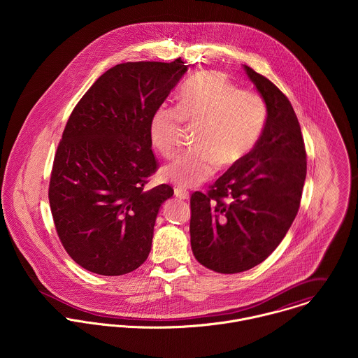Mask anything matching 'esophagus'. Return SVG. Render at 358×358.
I'll use <instances>...</instances> for the list:
<instances>
[{
  "label": "esophagus",
  "mask_w": 358,
  "mask_h": 358,
  "mask_svg": "<svg viewBox=\"0 0 358 358\" xmlns=\"http://www.w3.org/2000/svg\"><path fill=\"white\" fill-rule=\"evenodd\" d=\"M175 196L179 200H189V192H186L183 189H175Z\"/></svg>",
  "instance_id": "esophagus-1"
}]
</instances>
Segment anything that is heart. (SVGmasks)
I'll return each instance as SVG.
<instances>
[{"label": "heart", "instance_id": "obj_1", "mask_svg": "<svg viewBox=\"0 0 358 358\" xmlns=\"http://www.w3.org/2000/svg\"><path fill=\"white\" fill-rule=\"evenodd\" d=\"M185 122L199 128L194 150L180 154L161 171L162 180L178 187L204 183L217 169L243 161L255 148L266 122L263 98L237 88L219 71H201L180 91L179 104L162 103L150 120V136L165 157L176 153Z\"/></svg>", "mask_w": 358, "mask_h": 358}]
</instances>
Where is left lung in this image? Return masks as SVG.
<instances>
[{
	"label": "left lung",
	"mask_w": 358,
	"mask_h": 358,
	"mask_svg": "<svg viewBox=\"0 0 358 358\" xmlns=\"http://www.w3.org/2000/svg\"><path fill=\"white\" fill-rule=\"evenodd\" d=\"M266 103L255 148L204 194H192L190 241L196 259L216 273L247 271L270 255L289 230L306 179V150L288 98L244 66Z\"/></svg>",
	"instance_id": "8db88e82"
}]
</instances>
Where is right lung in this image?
I'll return each mask as SVG.
<instances>
[{"label":"right lung","mask_w":358,"mask_h":358,"mask_svg":"<svg viewBox=\"0 0 358 358\" xmlns=\"http://www.w3.org/2000/svg\"><path fill=\"white\" fill-rule=\"evenodd\" d=\"M187 67L180 57L117 64L69 117L48 196L62 245L88 271L122 275L150 254L157 213L173 196L168 185L145 189L158 168L150 120Z\"/></svg>","instance_id":"1"}]
</instances>
